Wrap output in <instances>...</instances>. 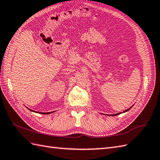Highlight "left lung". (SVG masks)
<instances>
[{
    "label": "left lung",
    "instance_id": "obj_1",
    "mask_svg": "<svg viewBox=\"0 0 160 160\" xmlns=\"http://www.w3.org/2000/svg\"><path fill=\"white\" fill-rule=\"evenodd\" d=\"M131 108H132V107H131ZM131 108H130L129 109H126V110H125V111H124V112H128V110ZM121 113V112L120 113H116V114H113V115H110V116H118V115H119V114H120Z\"/></svg>",
    "mask_w": 160,
    "mask_h": 160
}]
</instances>
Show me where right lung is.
I'll list each match as a JSON object with an SVG mask.
<instances>
[{
    "label": "right lung",
    "instance_id": "1",
    "mask_svg": "<svg viewBox=\"0 0 160 160\" xmlns=\"http://www.w3.org/2000/svg\"><path fill=\"white\" fill-rule=\"evenodd\" d=\"M28 109H29V108H28ZM30 111H32V112H34V111H33V110H32V109H29ZM52 112H48V113H43V114H49V113H51ZM38 113V112H37ZM39 113V112H38Z\"/></svg>",
    "mask_w": 160,
    "mask_h": 160
}]
</instances>
